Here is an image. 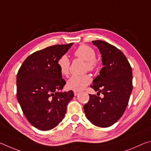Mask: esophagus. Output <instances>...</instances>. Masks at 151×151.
Here are the masks:
<instances>
[{
	"label": "esophagus",
	"mask_w": 151,
	"mask_h": 151,
	"mask_svg": "<svg viewBox=\"0 0 151 151\" xmlns=\"http://www.w3.org/2000/svg\"><path fill=\"white\" fill-rule=\"evenodd\" d=\"M79 95V92L78 91H74V96H78Z\"/></svg>",
	"instance_id": "esophagus-1"
}]
</instances>
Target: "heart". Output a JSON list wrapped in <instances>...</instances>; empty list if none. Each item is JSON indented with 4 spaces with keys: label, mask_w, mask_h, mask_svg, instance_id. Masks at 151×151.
<instances>
[{
    "label": "heart",
    "mask_w": 151,
    "mask_h": 151,
    "mask_svg": "<svg viewBox=\"0 0 151 151\" xmlns=\"http://www.w3.org/2000/svg\"><path fill=\"white\" fill-rule=\"evenodd\" d=\"M76 57L80 58L86 62V66L89 70L93 71L97 68L96 60V54L92 47L87 45H81L74 52ZM70 60L66 55H63L58 60L57 65L62 75L67 76L70 73ZM91 81V78L89 75L78 76L74 75L67 81L68 89L75 91H80L85 89Z\"/></svg>",
    "instance_id": "b5f03b06"
}]
</instances>
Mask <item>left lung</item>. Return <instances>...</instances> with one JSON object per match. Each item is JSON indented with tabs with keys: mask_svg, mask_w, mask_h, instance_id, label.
Returning <instances> with one entry per match:
<instances>
[{
	"mask_svg": "<svg viewBox=\"0 0 151 151\" xmlns=\"http://www.w3.org/2000/svg\"><path fill=\"white\" fill-rule=\"evenodd\" d=\"M92 43L101 53L104 67L91 88L98 91L97 93L104 94V97L89 94V100L83 109L92 124L108 127L117 122L125 112L133 90V73L130 63L120 50L102 40Z\"/></svg>",
	"mask_w": 151,
	"mask_h": 151,
	"instance_id": "obj_1",
	"label": "left lung"
}]
</instances>
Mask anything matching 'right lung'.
<instances>
[{
	"label": "right lung",
	"instance_id": "1",
	"mask_svg": "<svg viewBox=\"0 0 151 151\" xmlns=\"http://www.w3.org/2000/svg\"><path fill=\"white\" fill-rule=\"evenodd\" d=\"M73 45H55L39 50L24 61L17 76V99L32 125L42 131L56 127L64 118L73 91L62 92L65 81L57 62Z\"/></svg>",
	"mask_w": 151,
	"mask_h": 151
}]
</instances>
